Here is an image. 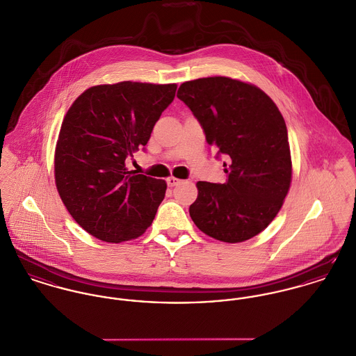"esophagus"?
<instances>
[{"label":"esophagus","instance_id":"34e87169","mask_svg":"<svg viewBox=\"0 0 356 356\" xmlns=\"http://www.w3.org/2000/svg\"><path fill=\"white\" fill-rule=\"evenodd\" d=\"M166 183H168L169 187H175V186H179V184L181 183V180H180V179H176V177H173V176H170V177L166 179Z\"/></svg>","mask_w":356,"mask_h":356}]
</instances>
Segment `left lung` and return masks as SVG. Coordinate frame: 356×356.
Masks as SVG:
<instances>
[{"label":"left lung","instance_id":"obj_1","mask_svg":"<svg viewBox=\"0 0 356 356\" xmlns=\"http://www.w3.org/2000/svg\"><path fill=\"white\" fill-rule=\"evenodd\" d=\"M177 97L200 123L206 140L230 159L223 184L197 181L193 223L229 244L263 232L279 213L291 183L284 119L268 95L229 77L183 82ZM223 166L226 164L223 163Z\"/></svg>","mask_w":356,"mask_h":356}]
</instances>
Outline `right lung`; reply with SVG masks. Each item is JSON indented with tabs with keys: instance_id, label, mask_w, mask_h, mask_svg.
<instances>
[{
	"instance_id": "add662e5",
	"label": "right lung",
	"mask_w": 356,
	"mask_h": 356,
	"mask_svg": "<svg viewBox=\"0 0 356 356\" xmlns=\"http://www.w3.org/2000/svg\"><path fill=\"white\" fill-rule=\"evenodd\" d=\"M176 83L96 85L67 111L55 147V184L73 219L93 237L122 243L152 225L165 180L127 170L173 102Z\"/></svg>"
}]
</instances>
